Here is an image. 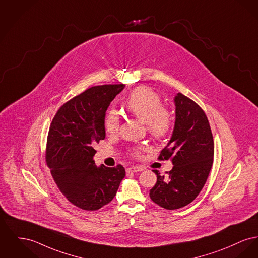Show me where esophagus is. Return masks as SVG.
Segmentation results:
<instances>
[{
  "instance_id": "34e87169",
  "label": "esophagus",
  "mask_w": 258,
  "mask_h": 258,
  "mask_svg": "<svg viewBox=\"0 0 258 258\" xmlns=\"http://www.w3.org/2000/svg\"><path fill=\"white\" fill-rule=\"evenodd\" d=\"M143 168L141 167H130L126 168V172L131 173V172H137V171H142Z\"/></svg>"
}]
</instances>
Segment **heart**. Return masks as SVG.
<instances>
[{"label": "heart", "instance_id": "heart-1", "mask_svg": "<svg viewBox=\"0 0 258 258\" xmlns=\"http://www.w3.org/2000/svg\"><path fill=\"white\" fill-rule=\"evenodd\" d=\"M123 106L126 112L139 121L145 122L147 132L155 139H163L170 133L173 117L164 106L161 96L147 87H139L125 98ZM104 128L107 134L115 135L120 130V117L115 110L108 111L104 117ZM143 147L132 150L134 156H139Z\"/></svg>", "mask_w": 258, "mask_h": 258}]
</instances>
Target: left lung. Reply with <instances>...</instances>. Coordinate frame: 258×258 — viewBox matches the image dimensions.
I'll list each match as a JSON object with an SVG mask.
<instances>
[{
	"label": "left lung",
	"instance_id": "left-lung-1",
	"mask_svg": "<svg viewBox=\"0 0 258 258\" xmlns=\"http://www.w3.org/2000/svg\"><path fill=\"white\" fill-rule=\"evenodd\" d=\"M175 125L172 137L162 150L160 161L171 160L173 167L160 175L150 198L166 210H177L192 203L206 184L212 169L214 144L211 125L204 110L195 101L177 93Z\"/></svg>",
	"mask_w": 258,
	"mask_h": 258
}]
</instances>
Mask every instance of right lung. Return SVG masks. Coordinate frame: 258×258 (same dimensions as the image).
Returning a JSON list of instances; mask_svg holds the SVG:
<instances>
[{"label": "right lung", "mask_w": 258, "mask_h": 258, "mask_svg": "<svg viewBox=\"0 0 258 258\" xmlns=\"http://www.w3.org/2000/svg\"><path fill=\"white\" fill-rule=\"evenodd\" d=\"M123 84L95 86L58 109L46 139V162L61 193L78 208L96 211L117 194L125 175L121 165L96 167L95 143L105 138L104 117Z\"/></svg>", "instance_id": "1"}]
</instances>
